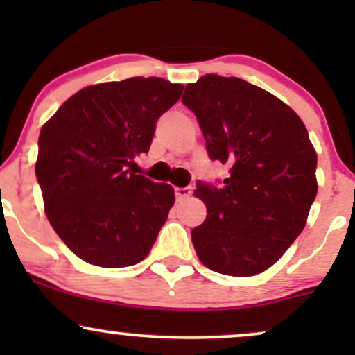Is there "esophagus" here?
<instances>
[{
    "mask_svg": "<svg viewBox=\"0 0 355 355\" xmlns=\"http://www.w3.org/2000/svg\"><path fill=\"white\" fill-rule=\"evenodd\" d=\"M191 195V189L190 187H178V189H175V197L178 198V200H183V198H187V197H190Z\"/></svg>",
    "mask_w": 355,
    "mask_h": 355,
    "instance_id": "obj_1",
    "label": "esophagus"
}]
</instances>
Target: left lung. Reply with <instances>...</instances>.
I'll return each instance as SVG.
<instances>
[{
  "label": "left lung",
  "mask_w": 355,
  "mask_h": 355,
  "mask_svg": "<svg viewBox=\"0 0 355 355\" xmlns=\"http://www.w3.org/2000/svg\"><path fill=\"white\" fill-rule=\"evenodd\" d=\"M182 101L197 116L210 160L229 166L220 187L197 183L207 218L191 230L195 252L218 274H260L299 237L315 200L307 128L284 101L235 76H202Z\"/></svg>",
  "instance_id": "left-lung-1"
}]
</instances>
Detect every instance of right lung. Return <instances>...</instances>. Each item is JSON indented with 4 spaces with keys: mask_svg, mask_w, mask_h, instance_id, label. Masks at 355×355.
<instances>
[{
    "mask_svg": "<svg viewBox=\"0 0 355 355\" xmlns=\"http://www.w3.org/2000/svg\"><path fill=\"white\" fill-rule=\"evenodd\" d=\"M183 85L135 76L80 89L43 125L36 178L58 237L92 266L141 262L175 202L173 187L130 168Z\"/></svg>",
    "mask_w": 355,
    "mask_h": 355,
    "instance_id": "1",
    "label": "right lung"
}]
</instances>
